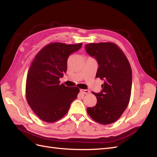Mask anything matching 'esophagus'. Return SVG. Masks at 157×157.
<instances>
[{
  "instance_id": "1",
  "label": "esophagus",
  "mask_w": 157,
  "mask_h": 157,
  "mask_svg": "<svg viewBox=\"0 0 157 157\" xmlns=\"http://www.w3.org/2000/svg\"><path fill=\"white\" fill-rule=\"evenodd\" d=\"M80 92H82L84 94H88L90 93V91L88 90H83V89H80Z\"/></svg>"
}]
</instances>
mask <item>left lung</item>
I'll use <instances>...</instances> for the list:
<instances>
[{"label": "left lung", "mask_w": 157, "mask_h": 157, "mask_svg": "<svg viewBox=\"0 0 157 157\" xmlns=\"http://www.w3.org/2000/svg\"><path fill=\"white\" fill-rule=\"evenodd\" d=\"M88 54L98 61L96 77L103 80L99 93L92 92L96 105L87 108L94 121L109 124L121 117L130 101L132 84V69L123 52L112 42L90 43L85 45Z\"/></svg>", "instance_id": "obj_1"}]
</instances>
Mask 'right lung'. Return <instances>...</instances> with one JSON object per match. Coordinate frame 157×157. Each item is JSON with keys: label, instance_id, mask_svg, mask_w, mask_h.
I'll return each mask as SVG.
<instances>
[{"label": "right lung", "instance_id": "add662e5", "mask_svg": "<svg viewBox=\"0 0 157 157\" xmlns=\"http://www.w3.org/2000/svg\"><path fill=\"white\" fill-rule=\"evenodd\" d=\"M82 45L50 43L42 48L33 61L27 76L26 99L33 112L44 122L61 119L77 97L78 88L65 86L59 80L67 71L69 55Z\"/></svg>", "mask_w": 157, "mask_h": 157}]
</instances>
